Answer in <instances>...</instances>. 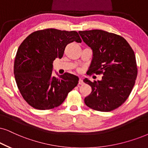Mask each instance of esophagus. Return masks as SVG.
<instances>
[{
    "label": "esophagus",
    "instance_id": "esophagus-1",
    "mask_svg": "<svg viewBox=\"0 0 148 148\" xmlns=\"http://www.w3.org/2000/svg\"><path fill=\"white\" fill-rule=\"evenodd\" d=\"M83 79H82V78H80L79 79V81H78V84H79V85H83Z\"/></svg>",
    "mask_w": 148,
    "mask_h": 148
}]
</instances>
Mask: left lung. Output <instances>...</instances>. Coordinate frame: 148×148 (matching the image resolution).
<instances>
[{
	"mask_svg": "<svg viewBox=\"0 0 148 148\" xmlns=\"http://www.w3.org/2000/svg\"><path fill=\"white\" fill-rule=\"evenodd\" d=\"M83 42L93 52L89 73L102 74V80L84 83L91 87L85 98L88 107L102 112L120 106L131 93L137 76L133 50L124 37L102 30L78 32Z\"/></svg>",
	"mask_w": 148,
	"mask_h": 148,
	"instance_id": "1",
	"label": "left lung"
}]
</instances>
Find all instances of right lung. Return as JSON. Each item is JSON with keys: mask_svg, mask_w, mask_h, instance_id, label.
<instances>
[{"mask_svg": "<svg viewBox=\"0 0 148 148\" xmlns=\"http://www.w3.org/2000/svg\"><path fill=\"white\" fill-rule=\"evenodd\" d=\"M80 43L76 31L47 29L35 31L18 48L14 61L15 79L29 105L39 110L57 107L78 85L79 78L70 73L52 76L53 61L61 59L67 44Z\"/></svg>", "mask_w": 148, "mask_h": 148, "instance_id": "1", "label": "right lung"}]
</instances>
